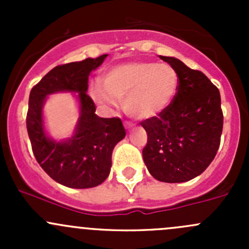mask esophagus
I'll return each mask as SVG.
<instances>
[{
	"mask_svg": "<svg viewBox=\"0 0 249 249\" xmlns=\"http://www.w3.org/2000/svg\"><path fill=\"white\" fill-rule=\"evenodd\" d=\"M124 126H125V129L130 130V129H132V127H134V124H131V123H129V122H125Z\"/></svg>",
	"mask_w": 249,
	"mask_h": 249,
	"instance_id": "obj_1",
	"label": "esophagus"
}]
</instances>
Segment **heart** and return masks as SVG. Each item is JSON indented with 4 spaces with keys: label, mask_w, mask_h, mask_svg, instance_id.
<instances>
[{
    "label": "heart",
    "mask_w": 249,
    "mask_h": 249,
    "mask_svg": "<svg viewBox=\"0 0 249 249\" xmlns=\"http://www.w3.org/2000/svg\"><path fill=\"white\" fill-rule=\"evenodd\" d=\"M178 87L179 78L170 65L130 61L110 67L105 73L104 83H92L90 95L102 108H113L123 100L126 114L149 119L172 104Z\"/></svg>",
    "instance_id": "heart-1"
}]
</instances>
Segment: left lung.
I'll return each instance as SVG.
<instances>
[{
  "instance_id": "1",
  "label": "left lung",
  "mask_w": 249,
  "mask_h": 249,
  "mask_svg": "<svg viewBox=\"0 0 249 249\" xmlns=\"http://www.w3.org/2000/svg\"><path fill=\"white\" fill-rule=\"evenodd\" d=\"M160 59L176 70L179 87L164 112L141 123L148 135L143 160L155 179L182 183L201 175L217 154L223 130L220 94L202 72L176 57Z\"/></svg>"
}]
</instances>
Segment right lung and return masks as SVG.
I'll list each match as a JSON object with an SVG mask.
<instances>
[{
  "label": "right lung",
  "mask_w": 249,
  "mask_h": 249,
  "mask_svg": "<svg viewBox=\"0 0 249 249\" xmlns=\"http://www.w3.org/2000/svg\"><path fill=\"white\" fill-rule=\"evenodd\" d=\"M107 56L54 67L30 92L26 127L32 152L48 176L65 187L87 189L104 183L112 167L113 149L126 135L119 118L95 114L96 107L87 94L89 74ZM56 92H73L80 104L74 135L61 141L47 136L43 119L46 97Z\"/></svg>",
  "instance_id": "right-lung-1"
}]
</instances>
